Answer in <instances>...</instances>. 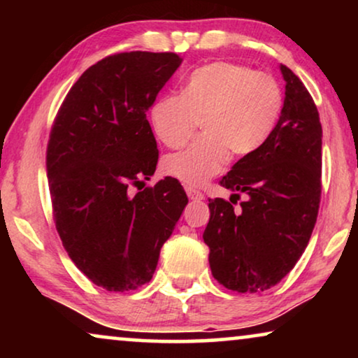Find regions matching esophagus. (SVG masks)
<instances>
[{"label":"esophagus","instance_id":"1","mask_svg":"<svg viewBox=\"0 0 358 358\" xmlns=\"http://www.w3.org/2000/svg\"><path fill=\"white\" fill-rule=\"evenodd\" d=\"M185 192H187L190 200H202L203 199V194L199 192V190H195L194 187H185Z\"/></svg>","mask_w":358,"mask_h":358}]
</instances>
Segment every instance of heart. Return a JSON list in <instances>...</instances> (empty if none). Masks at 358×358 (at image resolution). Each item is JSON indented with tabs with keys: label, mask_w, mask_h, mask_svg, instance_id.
<instances>
[{
	"label": "heart",
	"mask_w": 358,
	"mask_h": 358,
	"mask_svg": "<svg viewBox=\"0 0 358 358\" xmlns=\"http://www.w3.org/2000/svg\"><path fill=\"white\" fill-rule=\"evenodd\" d=\"M282 110V91L271 75L217 62L195 70L182 96L168 94L151 107L155 134L178 148L202 124L203 135L163 159V173L200 185L220 173L229 151L246 156L266 143Z\"/></svg>",
	"instance_id": "1"
}]
</instances>
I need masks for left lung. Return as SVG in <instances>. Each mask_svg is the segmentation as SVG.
<instances>
[{"mask_svg": "<svg viewBox=\"0 0 358 358\" xmlns=\"http://www.w3.org/2000/svg\"><path fill=\"white\" fill-rule=\"evenodd\" d=\"M285 101L266 143L243 156L220 184L244 202L208 200L203 241L213 277L238 293L277 285L305 252L321 200L322 129L315 101L280 65Z\"/></svg>", "mask_w": 358, "mask_h": 358, "instance_id": "8db88e82", "label": "left lung"}]
</instances>
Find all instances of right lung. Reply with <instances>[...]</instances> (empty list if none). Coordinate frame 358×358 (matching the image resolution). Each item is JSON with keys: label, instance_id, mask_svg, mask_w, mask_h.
Listing matches in <instances>:
<instances>
[{"label": "right lung", "instance_id": "1", "mask_svg": "<svg viewBox=\"0 0 358 358\" xmlns=\"http://www.w3.org/2000/svg\"><path fill=\"white\" fill-rule=\"evenodd\" d=\"M180 63L171 52L106 57L71 86L53 122L47 178L57 231L75 266L109 292L151 280L189 202L174 178L129 190L155 174L146 110Z\"/></svg>", "mask_w": 358, "mask_h": 358}]
</instances>
